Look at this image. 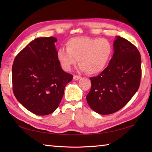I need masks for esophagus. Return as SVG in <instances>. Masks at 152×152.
I'll use <instances>...</instances> for the list:
<instances>
[{
    "mask_svg": "<svg viewBox=\"0 0 152 152\" xmlns=\"http://www.w3.org/2000/svg\"><path fill=\"white\" fill-rule=\"evenodd\" d=\"M82 77L80 76H78V75H74V77H73V79L74 80H76V81H77V80H80V78H81Z\"/></svg>",
    "mask_w": 152,
    "mask_h": 152,
    "instance_id": "esophagus-1",
    "label": "esophagus"
}]
</instances>
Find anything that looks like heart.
<instances>
[{"label": "heart", "mask_w": 152, "mask_h": 152, "mask_svg": "<svg viewBox=\"0 0 152 152\" xmlns=\"http://www.w3.org/2000/svg\"><path fill=\"white\" fill-rule=\"evenodd\" d=\"M112 53V45L105 38L76 37L66 42V50H58L57 57L65 71L70 70L78 59L80 70L93 75L106 69Z\"/></svg>", "instance_id": "b5f03b06"}]
</instances>
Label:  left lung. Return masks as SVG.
I'll return each mask as SVG.
<instances>
[{"instance_id": "8db88e82", "label": "left lung", "mask_w": 152, "mask_h": 152, "mask_svg": "<svg viewBox=\"0 0 152 152\" xmlns=\"http://www.w3.org/2000/svg\"><path fill=\"white\" fill-rule=\"evenodd\" d=\"M114 54L108 66L90 78L91 88L86 96L93 111L111 114L127 104L139 88L142 70L139 51L129 41L116 37Z\"/></svg>"}]
</instances>
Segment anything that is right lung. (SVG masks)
Instances as JSON below:
<instances>
[{
    "label": "right lung",
    "instance_id": "add662e5",
    "mask_svg": "<svg viewBox=\"0 0 152 152\" xmlns=\"http://www.w3.org/2000/svg\"><path fill=\"white\" fill-rule=\"evenodd\" d=\"M55 37L37 38L14 61L12 85L18 101L28 111L48 115L58 108L72 74L63 71L57 59Z\"/></svg>",
    "mask_w": 152,
    "mask_h": 152
}]
</instances>
